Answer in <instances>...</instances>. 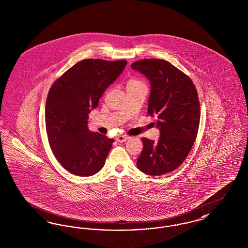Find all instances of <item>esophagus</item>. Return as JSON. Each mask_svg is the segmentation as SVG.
<instances>
[{
	"instance_id": "esophagus-1",
	"label": "esophagus",
	"mask_w": 248,
	"mask_h": 248,
	"mask_svg": "<svg viewBox=\"0 0 248 248\" xmlns=\"http://www.w3.org/2000/svg\"><path fill=\"white\" fill-rule=\"evenodd\" d=\"M128 139H130L129 137L127 136H124V135H122V136H118L116 138V140L118 142H124L126 140H128Z\"/></svg>"
}]
</instances>
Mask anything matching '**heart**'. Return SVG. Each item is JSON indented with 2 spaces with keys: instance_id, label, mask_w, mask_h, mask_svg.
Wrapping results in <instances>:
<instances>
[{
  "instance_id": "obj_1",
  "label": "heart",
  "mask_w": 248,
  "mask_h": 248,
  "mask_svg": "<svg viewBox=\"0 0 248 248\" xmlns=\"http://www.w3.org/2000/svg\"><path fill=\"white\" fill-rule=\"evenodd\" d=\"M139 84H143V83H142L141 81L138 80V79H134V78H132V79H130V80L128 81L127 86H134V85H139Z\"/></svg>"
}]
</instances>
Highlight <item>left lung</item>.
Listing matches in <instances>:
<instances>
[{
  "mask_svg": "<svg viewBox=\"0 0 248 248\" xmlns=\"http://www.w3.org/2000/svg\"><path fill=\"white\" fill-rule=\"evenodd\" d=\"M131 67L151 83L148 114L156 119L160 130L156 142L142 138L137 167L152 176L171 172L186 160L197 138L201 118L197 89L188 76L165 60L143 59Z\"/></svg>",
  "mask_w": 248,
  "mask_h": 248,
  "instance_id": "8db88e82",
  "label": "left lung"
}]
</instances>
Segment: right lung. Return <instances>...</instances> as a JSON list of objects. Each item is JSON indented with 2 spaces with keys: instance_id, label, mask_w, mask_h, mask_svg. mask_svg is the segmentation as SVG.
Masks as SVG:
<instances>
[{
  "instance_id": "add662e5",
  "label": "right lung",
  "mask_w": 248,
  "mask_h": 248,
  "mask_svg": "<svg viewBox=\"0 0 248 248\" xmlns=\"http://www.w3.org/2000/svg\"><path fill=\"white\" fill-rule=\"evenodd\" d=\"M127 62L86 59L62 74L46 103V129L59 163L70 173L92 176L105 165L114 140L88 128V114Z\"/></svg>"
}]
</instances>
